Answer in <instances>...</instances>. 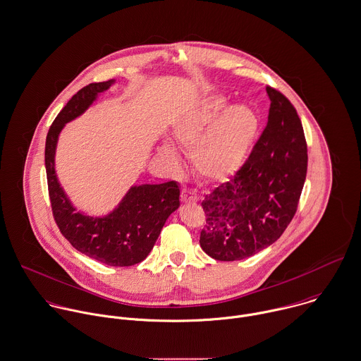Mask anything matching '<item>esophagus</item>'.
<instances>
[{
	"label": "esophagus",
	"instance_id": "34e87169",
	"mask_svg": "<svg viewBox=\"0 0 361 361\" xmlns=\"http://www.w3.org/2000/svg\"><path fill=\"white\" fill-rule=\"evenodd\" d=\"M180 199H182L183 203H196L197 202V196L195 193H192L190 190H186V189L182 190Z\"/></svg>",
	"mask_w": 361,
	"mask_h": 361
}]
</instances>
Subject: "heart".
<instances>
[{"label": "heart", "mask_w": 361, "mask_h": 361, "mask_svg": "<svg viewBox=\"0 0 361 361\" xmlns=\"http://www.w3.org/2000/svg\"><path fill=\"white\" fill-rule=\"evenodd\" d=\"M257 130L259 118L252 108L233 106L228 98L214 95L178 123L175 135L185 147H193L190 159L200 176L223 180L235 173L245 162ZM161 152L172 162L178 158L176 148L171 142H164Z\"/></svg>", "instance_id": "b5f03b06"}]
</instances>
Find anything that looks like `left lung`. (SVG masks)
<instances>
[{
    "mask_svg": "<svg viewBox=\"0 0 361 361\" xmlns=\"http://www.w3.org/2000/svg\"><path fill=\"white\" fill-rule=\"evenodd\" d=\"M266 127L245 164L202 202V249L216 260L249 257L279 240L291 223L308 165L302 124L293 104L266 87Z\"/></svg>",
    "mask_w": 361,
    "mask_h": 361,
    "instance_id": "1",
    "label": "left lung"
}]
</instances>
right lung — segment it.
<instances>
[{
    "label": "right lung",
    "mask_w": 361,
    "mask_h": 361,
    "mask_svg": "<svg viewBox=\"0 0 361 361\" xmlns=\"http://www.w3.org/2000/svg\"><path fill=\"white\" fill-rule=\"evenodd\" d=\"M114 82L90 84L67 102L49 128L44 165L53 217L64 238L81 253L104 264L123 267L142 262L154 247L166 219L180 204L178 183L171 180L133 186L112 213L91 217L75 212L54 171L56 145L66 123L82 115L98 94L109 90Z\"/></svg>",
    "instance_id": "1"
}]
</instances>
